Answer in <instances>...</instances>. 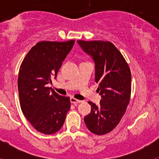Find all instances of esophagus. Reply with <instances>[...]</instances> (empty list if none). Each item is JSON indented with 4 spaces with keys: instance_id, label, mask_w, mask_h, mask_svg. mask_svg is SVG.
Wrapping results in <instances>:
<instances>
[{
    "instance_id": "34e87169",
    "label": "esophagus",
    "mask_w": 159,
    "mask_h": 159,
    "mask_svg": "<svg viewBox=\"0 0 159 159\" xmlns=\"http://www.w3.org/2000/svg\"><path fill=\"white\" fill-rule=\"evenodd\" d=\"M70 100H71V103H73V104H78V103H80V102H81L80 100H79V99H76L75 98H73V97H71V99H70Z\"/></svg>"
}]
</instances>
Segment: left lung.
Masks as SVG:
<instances>
[{
	"instance_id": "obj_1",
	"label": "left lung",
	"mask_w": 159,
	"mask_h": 159,
	"mask_svg": "<svg viewBox=\"0 0 159 159\" xmlns=\"http://www.w3.org/2000/svg\"><path fill=\"white\" fill-rule=\"evenodd\" d=\"M82 49L93 58L95 64V80L100 102L92 106L91 113L84 117V123L97 135L107 134L116 128L130 102L131 73L122 53L110 41L78 40Z\"/></svg>"
}]
</instances>
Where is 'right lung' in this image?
<instances>
[{"instance_id": "1", "label": "right lung", "mask_w": 159, "mask_h": 159, "mask_svg": "<svg viewBox=\"0 0 159 159\" xmlns=\"http://www.w3.org/2000/svg\"><path fill=\"white\" fill-rule=\"evenodd\" d=\"M75 40L40 41L24 58L18 75V92L24 116L37 131L55 134L65 121L71 107L69 97L62 96L48 84L57 72Z\"/></svg>"}]
</instances>
